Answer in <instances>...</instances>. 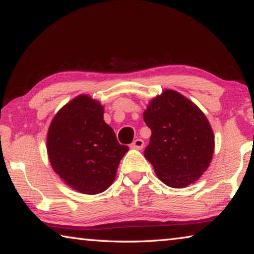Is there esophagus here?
<instances>
[{
  "label": "esophagus",
  "instance_id": "34e87169",
  "mask_svg": "<svg viewBox=\"0 0 254 254\" xmlns=\"http://www.w3.org/2000/svg\"><path fill=\"white\" fill-rule=\"evenodd\" d=\"M143 146H144V141H143V139H141V138L135 139V141L130 144L131 149H137V150L143 149Z\"/></svg>",
  "mask_w": 254,
  "mask_h": 254
}]
</instances>
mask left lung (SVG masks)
Segmentation results:
<instances>
[{"label": "left lung", "instance_id": "obj_1", "mask_svg": "<svg viewBox=\"0 0 254 254\" xmlns=\"http://www.w3.org/2000/svg\"><path fill=\"white\" fill-rule=\"evenodd\" d=\"M143 118L152 133L144 157L160 181L172 188L196 182L214 152V135L201 110L168 89L149 103Z\"/></svg>", "mask_w": 254, "mask_h": 254}]
</instances>
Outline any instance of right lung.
<instances>
[{
  "label": "right lung",
  "instance_id": "right-lung-1",
  "mask_svg": "<svg viewBox=\"0 0 254 254\" xmlns=\"http://www.w3.org/2000/svg\"><path fill=\"white\" fill-rule=\"evenodd\" d=\"M104 108L80 95L56 113L47 136L54 171L81 193L103 192L115 181L119 163L128 151L103 119Z\"/></svg>",
  "mask_w": 254,
  "mask_h": 254
}]
</instances>
